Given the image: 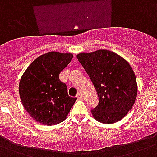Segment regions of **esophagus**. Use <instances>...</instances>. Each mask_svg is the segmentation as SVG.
Here are the masks:
<instances>
[{
	"label": "esophagus",
	"mask_w": 157,
	"mask_h": 157,
	"mask_svg": "<svg viewBox=\"0 0 157 157\" xmlns=\"http://www.w3.org/2000/svg\"><path fill=\"white\" fill-rule=\"evenodd\" d=\"M76 98H78L79 100H81V99L83 98V96H82V94H81V93H79V94H76Z\"/></svg>",
	"instance_id": "obj_1"
}]
</instances>
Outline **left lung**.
<instances>
[{"label": "left lung", "mask_w": 157, "mask_h": 157, "mask_svg": "<svg viewBox=\"0 0 157 157\" xmlns=\"http://www.w3.org/2000/svg\"><path fill=\"white\" fill-rule=\"evenodd\" d=\"M76 58L93 83L98 104L91 110L94 119L112 124L124 117L136 99V77L129 63L107 50L81 53Z\"/></svg>", "instance_id": "8db88e82"}]
</instances>
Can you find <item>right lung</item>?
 <instances>
[{"mask_svg":"<svg viewBox=\"0 0 157 157\" xmlns=\"http://www.w3.org/2000/svg\"><path fill=\"white\" fill-rule=\"evenodd\" d=\"M72 54L46 53L36 59L21 77L18 90L23 107L36 121L45 125L66 119L76 98L70 97L59 74L72 59Z\"/></svg>","mask_w":157,"mask_h":157,"instance_id":"right-lung-1","label":"right lung"}]
</instances>
